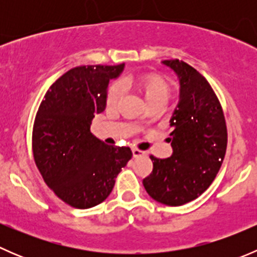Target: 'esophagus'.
I'll return each mask as SVG.
<instances>
[{
    "instance_id": "1",
    "label": "esophagus",
    "mask_w": 257,
    "mask_h": 257,
    "mask_svg": "<svg viewBox=\"0 0 257 257\" xmlns=\"http://www.w3.org/2000/svg\"><path fill=\"white\" fill-rule=\"evenodd\" d=\"M132 153H133L134 158H138V157H142V155H144V152H142V150H139V149H136V148H134V149H132Z\"/></svg>"
}]
</instances>
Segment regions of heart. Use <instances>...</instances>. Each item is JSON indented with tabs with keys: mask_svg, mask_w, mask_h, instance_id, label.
Here are the masks:
<instances>
[{
	"mask_svg": "<svg viewBox=\"0 0 257 257\" xmlns=\"http://www.w3.org/2000/svg\"><path fill=\"white\" fill-rule=\"evenodd\" d=\"M128 84H132L139 90L148 105L162 104L164 105L172 94V85L164 77L157 73L142 74V76L129 78L126 80ZM121 84L113 83L109 85L105 95V104L108 108H115L121 97ZM139 124H143L144 120H138Z\"/></svg>",
	"mask_w": 257,
	"mask_h": 257,
	"instance_id": "heart-1",
	"label": "heart"
}]
</instances>
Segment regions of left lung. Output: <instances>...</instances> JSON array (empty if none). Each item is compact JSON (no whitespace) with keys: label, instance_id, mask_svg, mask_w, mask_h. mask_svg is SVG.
I'll return each instance as SVG.
<instances>
[{"label":"left lung","instance_id":"left-lung-1","mask_svg":"<svg viewBox=\"0 0 257 257\" xmlns=\"http://www.w3.org/2000/svg\"><path fill=\"white\" fill-rule=\"evenodd\" d=\"M179 79V102L170 118L172 157L150 155L153 172L143 180L158 203L180 206L194 200L212 183L226 153L224 113L209 82L179 59L163 61Z\"/></svg>","mask_w":257,"mask_h":257}]
</instances>
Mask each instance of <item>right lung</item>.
Listing matches in <instances>:
<instances>
[{"mask_svg":"<svg viewBox=\"0 0 257 257\" xmlns=\"http://www.w3.org/2000/svg\"><path fill=\"white\" fill-rule=\"evenodd\" d=\"M123 69L124 63L76 67L51 85L38 108L32 133L36 165L53 193L76 209L104 201L133 155L131 148L107 145L90 133L92 119L105 109L109 80Z\"/></svg>","mask_w":257,"mask_h":257,"instance_id":"right-lung-1","label":"right lung"}]
</instances>
